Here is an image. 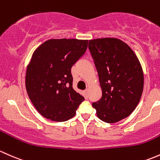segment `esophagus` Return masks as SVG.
<instances>
[{
	"instance_id": "esophagus-1",
	"label": "esophagus",
	"mask_w": 160,
	"mask_h": 160,
	"mask_svg": "<svg viewBox=\"0 0 160 160\" xmlns=\"http://www.w3.org/2000/svg\"><path fill=\"white\" fill-rule=\"evenodd\" d=\"M84 94H85V98H88V90H85V91H84Z\"/></svg>"
}]
</instances>
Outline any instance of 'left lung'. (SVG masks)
Masks as SVG:
<instances>
[{
  "label": "left lung",
  "mask_w": 160,
  "mask_h": 160,
  "mask_svg": "<svg viewBox=\"0 0 160 160\" xmlns=\"http://www.w3.org/2000/svg\"><path fill=\"white\" fill-rule=\"evenodd\" d=\"M88 49L102 92L92 106L103 122H117L129 116L140 101L144 85L142 66L131 48L119 39L89 40Z\"/></svg>",
  "instance_id": "obj_1"
}]
</instances>
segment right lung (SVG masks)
<instances>
[{
  "instance_id": "obj_1",
  "label": "right lung",
  "mask_w": 160,
  "mask_h": 160,
  "mask_svg": "<svg viewBox=\"0 0 160 160\" xmlns=\"http://www.w3.org/2000/svg\"><path fill=\"white\" fill-rule=\"evenodd\" d=\"M88 40L51 39L33 53L25 85L31 102L44 118L65 122L85 100L72 88L71 68L86 52Z\"/></svg>"
}]
</instances>
